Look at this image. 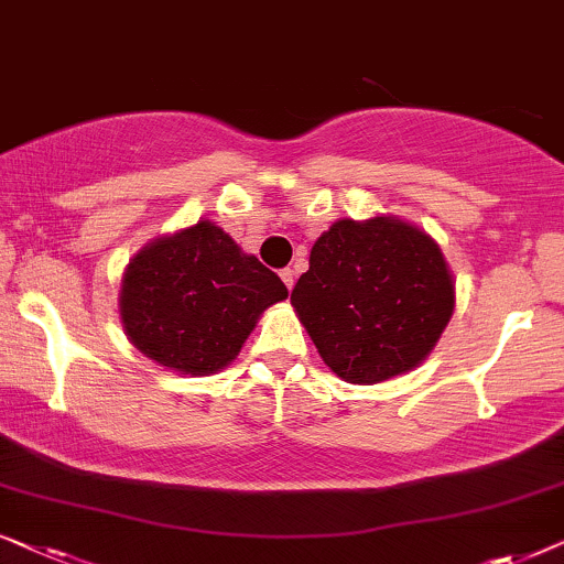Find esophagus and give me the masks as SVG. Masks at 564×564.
Returning a JSON list of instances; mask_svg holds the SVG:
<instances>
[{"mask_svg":"<svg viewBox=\"0 0 564 564\" xmlns=\"http://www.w3.org/2000/svg\"><path fill=\"white\" fill-rule=\"evenodd\" d=\"M281 279H283V283H285V289H293V283H296V273L291 271V268H283L281 271Z\"/></svg>","mask_w":564,"mask_h":564,"instance_id":"1","label":"esophagus"}]
</instances>
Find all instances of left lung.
I'll return each instance as SVG.
<instances>
[{
  "instance_id": "obj_1",
  "label": "left lung",
  "mask_w": 564,
  "mask_h": 564,
  "mask_svg": "<svg viewBox=\"0 0 564 564\" xmlns=\"http://www.w3.org/2000/svg\"><path fill=\"white\" fill-rule=\"evenodd\" d=\"M291 304L332 372L370 386L434 350L455 312V281L416 225L339 219L314 242Z\"/></svg>"
}]
</instances>
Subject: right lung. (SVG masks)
I'll use <instances>...</instances> for the list:
<instances>
[{
    "label": "right lung",
    "mask_w": 564,
    "mask_h": 564,
    "mask_svg": "<svg viewBox=\"0 0 564 564\" xmlns=\"http://www.w3.org/2000/svg\"><path fill=\"white\" fill-rule=\"evenodd\" d=\"M283 281L209 219L148 242L122 275L124 335L145 358L212 376L237 358Z\"/></svg>",
    "instance_id": "add662e5"
}]
</instances>
